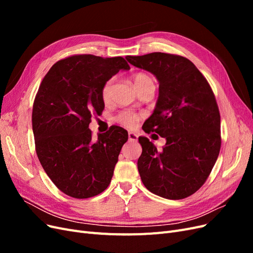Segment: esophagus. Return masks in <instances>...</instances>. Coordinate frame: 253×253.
Segmentation results:
<instances>
[{"label": "esophagus", "instance_id": "obj_1", "mask_svg": "<svg viewBox=\"0 0 253 253\" xmlns=\"http://www.w3.org/2000/svg\"><path fill=\"white\" fill-rule=\"evenodd\" d=\"M137 139H138V136H137V134H135L133 132L128 133V140L129 141H137Z\"/></svg>", "mask_w": 253, "mask_h": 253}]
</instances>
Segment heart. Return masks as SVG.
<instances>
[{
    "label": "heart",
    "instance_id": "obj_1",
    "mask_svg": "<svg viewBox=\"0 0 253 253\" xmlns=\"http://www.w3.org/2000/svg\"><path fill=\"white\" fill-rule=\"evenodd\" d=\"M134 85L137 91L141 88L147 86H154V82L148 74L145 73H137L134 75ZM112 87H113V80L110 79L106 81L101 88V98L104 103H109L111 100L112 95ZM116 121L121 126H124L127 128H133L138 124L140 120V115L133 111H124L120 112L116 116Z\"/></svg>",
    "mask_w": 253,
    "mask_h": 253
}]
</instances>
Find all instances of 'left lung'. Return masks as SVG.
<instances>
[{
  "mask_svg": "<svg viewBox=\"0 0 253 253\" xmlns=\"http://www.w3.org/2000/svg\"><path fill=\"white\" fill-rule=\"evenodd\" d=\"M132 65L152 73L159 96L145 133L166 138L158 151L139 137L142 153L137 163L144 187L168 200L195 193L210 175L219 154L220 115L210 84L185 57L165 52L126 56Z\"/></svg>",
  "mask_w": 253,
  "mask_h": 253,
  "instance_id": "8db88e82",
  "label": "left lung"
}]
</instances>
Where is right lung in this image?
Segmentation results:
<instances>
[{"instance_id":"1","label":"right lung","mask_w":253,"mask_h":253,"mask_svg":"<svg viewBox=\"0 0 253 253\" xmlns=\"http://www.w3.org/2000/svg\"><path fill=\"white\" fill-rule=\"evenodd\" d=\"M120 70H129L122 57L75 55L53 64L38 89L32 117L37 155L68 196L93 197L110 185L127 132L115 126L94 141L88 126L104 109L103 84Z\"/></svg>"}]
</instances>
